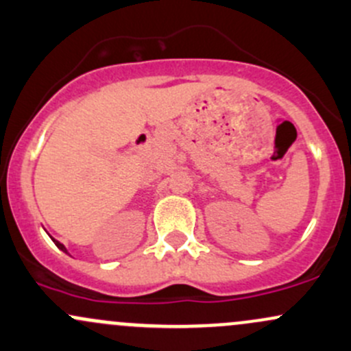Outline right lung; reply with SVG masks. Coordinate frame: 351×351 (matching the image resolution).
Masks as SVG:
<instances>
[{
  "instance_id": "right-lung-1",
  "label": "right lung",
  "mask_w": 351,
  "mask_h": 351,
  "mask_svg": "<svg viewBox=\"0 0 351 351\" xmlns=\"http://www.w3.org/2000/svg\"><path fill=\"white\" fill-rule=\"evenodd\" d=\"M51 240H53V238H51ZM53 241H55V245L58 246V248H60V250H61V252L68 253V252H66V248H64V245H61V243H60V241H56V240H53Z\"/></svg>"
}]
</instances>
